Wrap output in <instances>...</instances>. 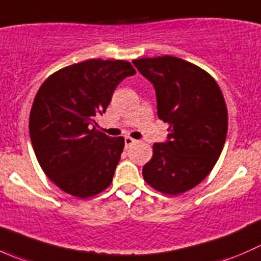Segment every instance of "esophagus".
<instances>
[{"instance_id":"1","label":"esophagus","mask_w":261,"mask_h":261,"mask_svg":"<svg viewBox=\"0 0 261 261\" xmlns=\"http://www.w3.org/2000/svg\"><path fill=\"white\" fill-rule=\"evenodd\" d=\"M136 140H134L133 138H130V136H125V147L127 149V147H130L133 144H135Z\"/></svg>"}]
</instances>
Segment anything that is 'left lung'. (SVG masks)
<instances>
[{"label": "left lung", "instance_id": "left-lung-1", "mask_svg": "<svg viewBox=\"0 0 261 261\" xmlns=\"http://www.w3.org/2000/svg\"><path fill=\"white\" fill-rule=\"evenodd\" d=\"M133 63L152 83L158 116L169 123L168 141L154 144L143 177L164 194L184 193L210 174L225 145L227 109L222 92L206 70L180 58Z\"/></svg>", "mask_w": 261, "mask_h": 261}]
</instances>
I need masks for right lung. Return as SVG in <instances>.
<instances>
[{
	"label": "right lung",
	"instance_id": "1",
	"mask_svg": "<svg viewBox=\"0 0 261 261\" xmlns=\"http://www.w3.org/2000/svg\"><path fill=\"white\" fill-rule=\"evenodd\" d=\"M125 60L89 59L58 70L41 84L29 121L41 169L62 191L89 198L111 184L125 141L96 130L116 87L135 74Z\"/></svg>",
	"mask_w": 261,
	"mask_h": 261
}]
</instances>
